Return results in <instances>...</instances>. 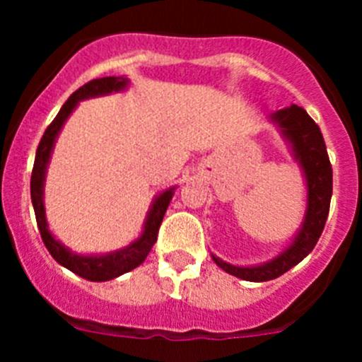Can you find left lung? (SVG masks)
I'll return each instance as SVG.
<instances>
[{"label": "left lung", "mask_w": 362, "mask_h": 362, "mask_svg": "<svg viewBox=\"0 0 362 362\" xmlns=\"http://www.w3.org/2000/svg\"><path fill=\"white\" fill-rule=\"evenodd\" d=\"M270 119L279 127L283 136L288 139L293 158L299 161L300 168L305 172L308 199H306L305 221H303V226L297 232L292 245L268 263L257 264V267H233V264L225 263L223 259L212 255L219 268L239 279L254 281V283H263V281L283 276L284 272H288L290 268L300 263L313 250V246L317 245L322 228L326 225L332 199L330 158L326 152L321 129L315 124V121L306 114L305 108L297 107V105L274 112Z\"/></svg>", "instance_id": "1"}]
</instances>
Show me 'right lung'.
I'll use <instances>...</instances> for the list:
<instances>
[{
	"label": "right lung",
	"instance_id": "right-lung-1",
	"mask_svg": "<svg viewBox=\"0 0 362 362\" xmlns=\"http://www.w3.org/2000/svg\"><path fill=\"white\" fill-rule=\"evenodd\" d=\"M129 85V79L119 76H110V78H99L92 79V81L85 83L81 88L74 92L66 103L63 105L62 110L57 112V116L54 117L52 123L47 127L43 137H41L40 146L36 150V159H34V168H32V177H30V197H32V206H34V212H36V221L37 228H40L41 239H43L47 250L50 252L54 259L62 267L69 268L70 272L78 274L79 277L86 281H110L114 277H119L127 272L134 270L136 267L143 263L148 255V252L152 250L153 243L158 241V232L159 226H161V221L165 217L166 209L170 204L172 196H174L175 187L168 188L163 194H159L156 199H153L152 206H150V212L146 216L145 221V230H143L141 238H137L136 241L130 243L127 248L117 252H112L107 255H78L70 252L69 248L62 245L50 233L49 225H47V217H45V204H43V185H45V174H47V165L50 161V153H52L54 143H56V137L62 130V127L65 124L66 117L72 114V110L76 108V105L83 99L95 98V95H105L112 94V92H119L123 88H127Z\"/></svg>",
	"mask_w": 362,
	"mask_h": 362
}]
</instances>
